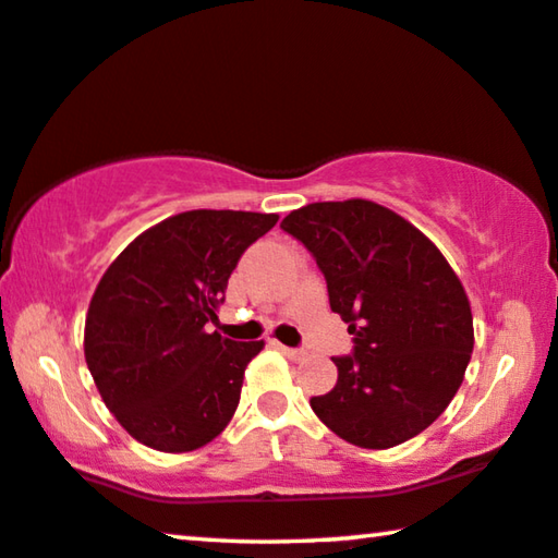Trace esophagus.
I'll list each match as a JSON object with an SVG mask.
<instances>
[{
	"mask_svg": "<svg viewBox=\"0 0 558 558\" xmlns=\"http://www.w3.org/2000/svg\"><path fill=\"white\" fill-rule=\"evenodd\" d=\"M274 347H277V350H281V352H284L289 360H299V357H304V350H302V347H284V344H279V342H274Z\"/></svg>",
	"mask_w": 558,
	"mask_h": 558,
	"instance_id": "obj_1",
	"label": "esophagus"
}]
</instances>
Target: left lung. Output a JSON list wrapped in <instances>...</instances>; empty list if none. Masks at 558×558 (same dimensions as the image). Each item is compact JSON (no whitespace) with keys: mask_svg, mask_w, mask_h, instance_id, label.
<instances>
[{"mask_svg":"<svg viewBox=\"0 0 558 558\" xmlns=\"http://www.w3.org/2000/svg\"><path fill=\"white\" fill-rule=\"evenodd\" d=\"M281 229L310 248L329 306L354 337L332 357L337 385L312 398L317 417L352 446H400L440 417L473 352L471 302L440 248L365 198L296 208Z\"/></svg>","mask_w":558,"mask_h":558,"instance_id":"8db88e82","label":"left lung"}]
</instances>
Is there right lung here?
I'll return each instance as SVG.
<instances>
[{
  "label": "right lung",
  "instance_id": "1",
  "mask_svg": "<svg viewBox=\"0 0 558 558\" xmlns=\"http://www.w3.org/2000/svg\"><path fill=\"white\" fill-rule=\"evenodd\" d=\"M277 214H175L128 244L85 319V362L105 405L153 450L189 453L236 413L244 369L264 342H233L216 319L241 254Z\"/></svg>",
  "mask_w": 558,
  "mask_h": 558
}]
</instances>
